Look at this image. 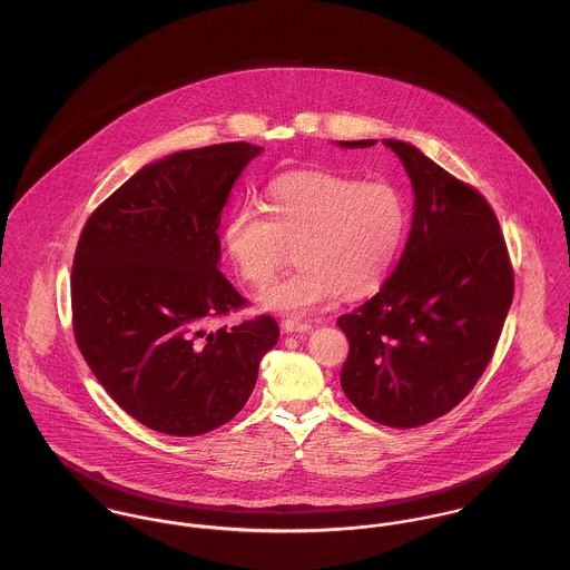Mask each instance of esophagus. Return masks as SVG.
Listing matches in <instances>:
<instances>
[{
    "label": "esophagus",
    "instance_id": "obj_1",
    "mask_svg": "<svg viewBox=\"0 0 570 570\" xmlns=\"http://www.w3.org/2000/svg\"><path fill=\"white\" fill-rule=\"evenodd\" d=\"M314 326L309 323H298V321H285L283 323V331L285 333H309Z\"/></svg>",
    "mask_w": 570,
    "mask_h": 570
}]
</instances>
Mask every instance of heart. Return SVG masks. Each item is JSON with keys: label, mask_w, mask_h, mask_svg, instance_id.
I'll list each match as a JSON object with an SVG mask.
<instances>
[{"label": "heart", "mask_w": 570, "mask_h": 570, "mask_svg": "<svg viewBox=\"0 0 570 570\" xmlns=\"http://www.w3.org/2000/svg\"><path fill=\"white\" fill-rule=\"evenodd\" d=\"M263 210L235 208L224 244L252 285H265L296 247L298 267L258 294V307L276 314H312L340 292L351 298L373 294L406 235V199L389 181L294 173L269 186Z\"/></svg>", "instance_id": "heart-1"}]
</instances>
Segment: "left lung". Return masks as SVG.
Instances as JSON below:
<instances>
[{"mask_svg":"<svg viewBox=\"0 0 570 570\" xmlns=\"http://www.w3.org/2000/svg\"><path fill=\"white\" fill-rule=\"evenodd\" d=\"M377 140H342L366 149ZM412 193L406 247L380 292L337 318L348 357L340 386L364 416L416 428L450 412L493 355L513 298L498 219L481 193L414 145L386 138Z\"/></svg>","mask_w":570,"mask_h":570,"instance_id":"1","label":"left lung"}]
</instances>
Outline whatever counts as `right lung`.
<instances>
[{"label": "right lung", "mask_w": 570, "mask_h": 570, "mask_svg": "<svg viewBox=\"0 0 570 570\" xmlns=\"http://www.w3.org/2000/svg\"><path fill=\"white\" fill-rule=\"evenodd\" d=\"M263 147L213 145L145 164L87 219L72 267L75 335L109 397L142 425L197 436L249 400L278 342L269 316L206 323L245 305L219 272L230 188Z\"/></svg>", "instance_id": "obj_1"}]
</instances>
